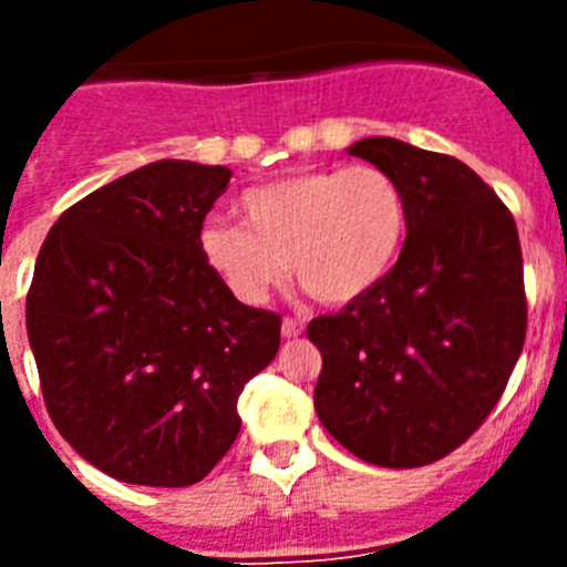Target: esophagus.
<instances>
[{
    "instance_id": "obj_1",
    "label": "esophagus",
    "mask_w": 567,
    "mask_h": 567,
    "mask_svg": "<svg viewBox=\"0 0 567 567\" xmlns=\"http://www.w3.org/2000/svg\"><path fill=\"white\" fill-rule=\"evenodd\" d=\"M300 332H303V323H298V320L292 318H284V323H280V334H284V338H298Z\"/></svg>"
}]
</instances>
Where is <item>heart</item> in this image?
Instances as JSON below:
<instances>
[{"instance_id":"obj_1","label":"heart","mask_w":567,"mask_h":567,"mask_svg":"<svg viewBox=\"0 0 567 567\" xmlns=\"http://www.w3.org/2000/svg\"><path fill=\"white\" fill-rule=\"evenodd\" d=\"M238 213L240 227L204 224L198 252L247 307L267 303L289 267L320 303H352L392 272L409 229L403 187L374 164L260 184L240 195Z\"/></svg>"}]
</instances>
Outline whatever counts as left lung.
<instances>
[{
    "label": "left lung",
    "instance_id": "obj_1",
    "mask_svg": "<svg viewBox=\"0 0 567 567\" xmlns=\"http://www.w3.org/2000/svg\"><path fill=\"white\" fill-rule=\"evenodd\" d=\"M349 153L398 178L409 229L398 264L372 292L309 323L323 358L315 412L354 457L417 468L477 432L523 352L517 224L454 155L385 135Z\"/></svg>",
    "mask_w": 567,
    "mask_h": 567
}]
</instances>
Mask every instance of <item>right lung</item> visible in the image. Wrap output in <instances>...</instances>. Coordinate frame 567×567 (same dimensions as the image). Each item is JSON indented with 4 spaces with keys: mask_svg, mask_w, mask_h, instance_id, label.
<instances>
[{
    "mask_svg": "<svg viewBox=\"0 0 567 567\" xmlns=\"http://www.w3.org/2000/svg\"><path fill=\"white\" fill-rule=\"evenodd\" d=\"M227 167L153 162L64 209L39 249L28 340L44 405L90 465L133 485L204 480L240 432L280 318L209 272L198 229Z\"/></svg>",
    "mask_w": 567,
    "mask_h": 567,
    "instance_id": "right-lung-1",
    "label": "right lung"
}]
</instances>
